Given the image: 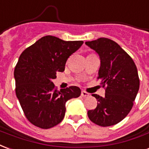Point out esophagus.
<instances>
[{"instance_id": "34e87169", "label": "esophagus", "mask_w": 149, "mask_h": 149, "mask_svg": "<svg viewBox=\"0 0 149 149\" xmlns=\"http://www.w3.org/2000/svg\"><path fill=\"white\" fill-rule=\"evenodd\" d=\"M81 95H82L83 97H89L90 96V94H88L87 92H86V91H82V93H81Z\"/></svg>"}]
</instances>
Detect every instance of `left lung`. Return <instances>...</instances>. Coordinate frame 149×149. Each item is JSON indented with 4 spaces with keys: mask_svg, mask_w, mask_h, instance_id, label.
Masks as SVG:
<instances>
[{
    "mask_svg": "<svg viewBox=\"0 0 149 149\" xmlns=\"http://www.w3.org/2000/svg\"><path fill=\"white\" fill-rule=\"evenodd\" d=\"M85 43L99 55L97 79L106 86L104 97L93 94L97 106L88 111V117L97 125L111 126L123 120L132 109L140 87L137 69L132 58L113 40L99 38Z\"/></svg>",
    "mask_w": 149,
    "mask_h": 149,
    "instance_id": "1",
    "label": "left lung"
}]
</instances>
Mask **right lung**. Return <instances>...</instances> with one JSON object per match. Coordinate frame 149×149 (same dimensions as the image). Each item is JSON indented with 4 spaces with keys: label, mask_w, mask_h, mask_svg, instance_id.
<instances>
[{
    "label": "right lung",
    "mask_w": 149,
    "mask_h": 149,
    "mask_svg": "<svg viewBox=\"0 0 149 149\" xmlns=\"http://www.w3.org/2000/svg\"><path fill=\"white\" fill-rule=\"evenodd\" d=\"M82 43L46 36L19 56L14 70L16 94L26 118L36 126L46 130L57 125L65 116L66 102L80 96L78 86L58 91L52 80Z\"/></svg>",
    "instance_id": "right-lung-1"
}]
</instances>
